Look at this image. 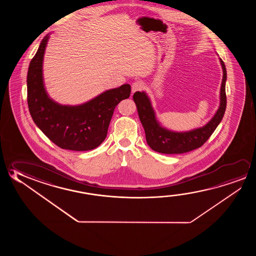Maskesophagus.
<instances>
[{
	"label": "esophagus",
	"mask_w": 256,
	"mask_h": 256,
	"mask_svg": "<svg viewBox=\"0 0 256 256\" xmlns=\"http://www.w3.org/2000/svg\"><path fill=\"white\" fill-rule=\"evenodd\" d=\"M144 83L141 81H136L132 84V92H136V91H141L144 88Z\"/></svg>",
	"instance_id": "esophagus-1"
}]
</instances>
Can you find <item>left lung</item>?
Returning <instances> with one entry per match:
<instances>
[{
	"label": "left lung",
	"instance_id": "obj_1",
	"mask_svg": "<svg viewBox=\"0 0 256 256\" xmlns=\"http://www.w3.org/2000/svg\"><path fill=\"white\" fill-rule=\"evenodd\" d=\"M220 62L223 72L220 92V106L214 117L204 126L183 132L168 130L162 126L157 120L151 100L146 92L144 91L134 92L133 100L136 105L139 118L146 132V142L154 151L166 154H184L193 151L202 146L214 133L222 122L226 106V67L220 58Z\"/></svg>",
	"mask_w": 256,
	"mask_h": 256
}]
</instances>
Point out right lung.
<instances>
[{
  "label": "right lung",
  "instance_id": "obj_1",
  "mask_svg": "<svg viewBox=\"0 0 256 256\" xmlns=\"http://www.w3.org/2000/svg\"><path fill=\"white\" fill-rule=\"evenodd\" d=\"M50 34L42 39L30 62L26 84L28 104L36 125L56 146L72 151H88L99 146L107 136L114 109L128 98L130 84L106 90L78 105H62L48 96L44 83L42 62Z\"/></svg>",
  "mask_w": 256,
  "mask_h": 256
}]
</instances>
